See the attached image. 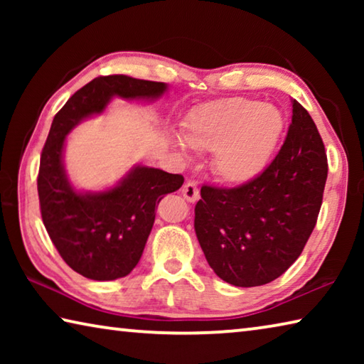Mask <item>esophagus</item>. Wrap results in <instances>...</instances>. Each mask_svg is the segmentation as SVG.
<instances>
[{
  "mask_svg": "<svg viewBox=\"0 0 364 364\" xmlns=\"http://www.w3.org/2000/svg\"><path fill=\"white\" fill-rule=\"evenodd\" d=\"M183 197L188 202L199 200L200 194H199V188H197L196 181H188L186 184H184V186H183Z\"/></svg>",
  "mask_w": 364,
  "mask_h": 364,
  "instance_id": "34e87169",
  "label": "esophagus"
}]
</instances>
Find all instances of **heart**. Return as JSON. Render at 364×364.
<instances>
[{
  "label": "heart",
  "mask_w": 364,
  "mask_h": 364,
  "mask_svg": "<svg viewBox=\"0 0 364 364\" xmlns=\"http://www.w3.org/2000/svg\"><path fill=\"white\" fill-rule=\"evenodd\" d=\"M284 117L271 104L225 97L197 106L183 123V136L196 151H213L212 170L221 181L244 184L268 167L284 133ZM183 139L176 146L183 154Z\"/></svg>",
  "instance_id": "heart-1"
}]
</instances>
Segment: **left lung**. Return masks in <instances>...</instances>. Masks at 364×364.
Segmentation results:
<instances>
[{
    "label": "left lung",
    "mask_w": 364,
    "mask_h": 364,
    "mask_svg": "<svg viewBox=\"0 0 364 364\" xmlns=\"http://www.w3.org/2000/svg\"><path fill=\"white\" fill-rule=\"evenodd\" d=\"M328 157L315 122L292 100L278 156L237 188L202 186L194 230L210 268L237 287L274 281L300 257L316 225Z\"/></svg>",
    "instance_id": "8db88e82"
}]
</instances>
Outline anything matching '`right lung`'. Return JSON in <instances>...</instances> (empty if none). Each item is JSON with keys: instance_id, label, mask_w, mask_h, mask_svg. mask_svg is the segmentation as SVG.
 <instances>
[{"instance_id": "obj_1", "label": "right lung", "mask_w": 364, "mask_h": 364, "mask_svg": "<svg viewBox=\"0 0 364 364\" xmlns=\"http://www.w3.org/2000/svg\"><path fill=\"white\" fill-rule=\"evenodd\" d=\"M165 91L162 82L97 77L54 117L36 180L41 218L63 260L85 278L112 281L132 273L151 234L156 205L165 194L180 189L184 178L136 165L114 188L80 193L64 168L65 136L82 120L102 114L112 97L154 101Z\"/></svg>"}]
</instances>
